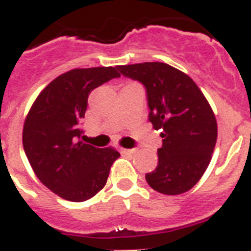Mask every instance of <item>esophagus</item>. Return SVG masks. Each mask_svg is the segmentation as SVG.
<instances>
[{"instance_id": "obj_1", "label": "esophagus", "mask_w": 251, "mask_h": 251, "mask_svg": "<svg viewBox=\"0 0 251 251\" xmlns=\"http://www.w3.org/2000/svg\"><path fill=\"white\" fill-rule=\"evenodd\" d=\"M134 151H136V149H121V152H123V154H133Z\"/></svg>"}]
</instances>
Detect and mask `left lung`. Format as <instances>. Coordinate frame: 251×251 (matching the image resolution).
<instances>
[{"mask_svg":"<svg viewBox=\"0 0 251 251\" xmlns=\"http://www.w3.org/2000/svg\"><path fill=\"white\" fill-rule=\"evenodd\" d=\"M117 69L144 84L149 121L163 138L158 167L145 176L149 186L164 195L188 191L206 171L217 142V121L208 100L187 74L165 63Z\"/></svg>","mask_w":251,"mask_h":251,"instance_id":"8db88e82","label":"left lung"}]
</instances>
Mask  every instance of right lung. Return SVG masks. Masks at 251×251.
<instances>
[{"label":"right lung","mask_w":251,"mask_h":251,"mask_svg":"<svg viewBox=\"0 0 251 251\" xmlns=\"http://www.w3.org/2000/svg\"><path fill=\"white\" fill-rule=\"evenodd\" d=\"M113 66L73 69L39 93L23 129V146L38 179L69 201H86L103 188L121 155L80 140V122L92 90L119 78Z\"/></svg>","instance_id":"add662e5"}]
</instances>
